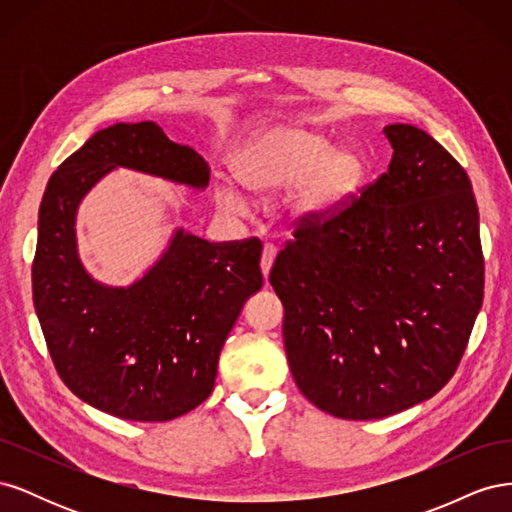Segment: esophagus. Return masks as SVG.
<instances>
[{
  "label": "esophagus",
  "instance_id": "esophagus-1",
  "mask_svg": "<svg viewBox=\"0 0 512 512\" xmlns=\"http://www.w3.org/2000/svg\"><path fill=\"white\" fill-rule=\"evenodd\" d=\"M277 256V247L273 243H267L265 247H262V256H260V271L262 275H265V280L269 277V271L273 267V260Z\"/></svg>",
  "mask_w": 512,
  "mask_h": 512
}]
</instances>
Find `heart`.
Wrapping results in <instances>:
<instances>
[{
	"mask_svg": "<svg viewBox=\"0 0 512 512\" xmlns=\"http://www.w3.org/2000/svg\"><path fill=\"white\" fill-rule=\"evenodd\" d=\"M235 173L241 185L262 196H275L299 188L292 196V211L303 220L327 218L344 207L365 179V164L348 149H331L324 134L303 128H277L258 136L247 147ZM218 205L241 215L247 200L237 185L215 188Z\"/></svg>",
	"mask_w": 512,
	"mask_h": 512,
	"instance_id": "obj_1",
	"label": "heart"
}]
</instances>
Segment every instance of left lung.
Instances as JSON below:
<instances>
[{
	"instance_id": "1",
	"label": "left lung",
	"mask_w": 512,
	"mask_h": 512,
	"mask_svg": "<svg viewBox=\"0 0 512 512\" xmlns=\"http://www.w3.org/2000/svg\"><path fill=\"white\" fill-rule=\"evenodd\" d=\"M389 170L327 218L303 220L269 282L292 378L346 421L408 410L453 378L485 288L463 166L408 123L384 128Z\"/></svg>"
}]
</instances>
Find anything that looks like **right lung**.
<instances>
[{
    "label": "right lung",
    "mask_w": 512,
    "mask_h": 512,
    "mask_svg": "<svg viewBox=\"0 0 512 512\" xmlns=\"http://www.w3.org/2000/svg\"><path fill=\"white\" fill-rule=\"evenodd\" d=\"M115 166L192 188L209 166L153 121L115 123L61 162L46 185L32 265L34 305L68 389L123 421L162 423L211 395L218 359L243 303L260 290L256 237L209 243L177 230L156 267L130 288L91 280L76 256L83 196Z\"/></svg>",
    "instance_id": "right-lung-1"
}]
</instances>
